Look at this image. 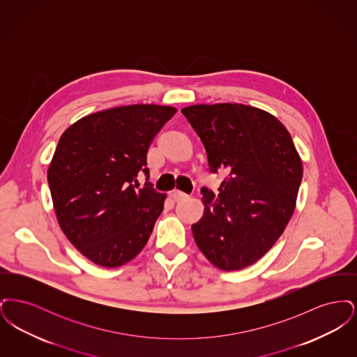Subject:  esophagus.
I'll use <instances>...</instances> for the list:
<instances>
[{
    "mask_svg": "<svg viewBox=\"0 0 357 357\" xmlns=\"http://www.w3.org/2000/svg\"><path fill=\"white\" fill-rule=\"evenodd\" d=\"M171 197H172V199H174L175 202H182V201H185V199L188 198L187 194L182 192V191H178V190H174V191L171 192Z\"/></svg>",
    "mask_w": 357,
    "mask_h": 357,
    "instance_id": "34e87169",
    "label": "esophagus"
}]
</instances>
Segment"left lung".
Returning <instances> with one entry per match:
<instances>
[{
  "label": "left lung",
  "instance_id": "8db88e82",
  "mask_svg": "<svg viewBox=\"0 0 357 357\" xmlns=\"http://www.w3.org/2000/svg\"><path fill=\"white\" fill-rule=\"evenodd\" d=\"M182 114L201 137L211 172L225 170L218 192L204 187L197 246L218 269L255 264L284 233L303 179V160L272 114L238 102L197 104Z\"/></svg>",
  "mask_w": 357,
  "mask_h": 357
}]
</instances>
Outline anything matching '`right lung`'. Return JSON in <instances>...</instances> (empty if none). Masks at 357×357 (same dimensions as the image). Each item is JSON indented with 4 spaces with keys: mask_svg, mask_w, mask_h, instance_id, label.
I'll return each instance as SVG.
<instances>
[{
    "mask_svg": "<svg viewBox=\"0 0 357 357\" xmlns=\"http://www.w3.org/2000/svg\"><path fill=\"white\" fill-rule=\"evenodd\" d=\"M176 108L132 104L77 120L60 137L48 167L57 222L96 265L118 268L139 255L163 211L166 194L146 183L147 151Z\"/></svg>",
    "mask_w": 357,
    "mask_h": 357,
    "instance_id": "right-lung-1",
    "label": "right lung"
}]
</instances>
